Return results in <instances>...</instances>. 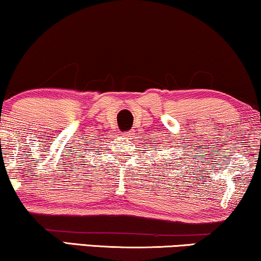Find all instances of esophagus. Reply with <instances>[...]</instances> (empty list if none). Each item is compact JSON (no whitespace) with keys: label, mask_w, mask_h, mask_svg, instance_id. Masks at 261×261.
<instances>
[{"label":"esophagus","mask_w":261,"mask_h":261,"mask_svg":"<svg viewBox=\"0 0 261 261\" xmlns=\"http://www.w3.org/2000/svg\"><path fill=\"white\" fill-rule=\"evenodd\" d=\"M131 133H127V131H126V133H124V134H122V135H124V136H127V135H130Z\"/></svg>","instance_id":"esophagus-1"}]
</instances>
